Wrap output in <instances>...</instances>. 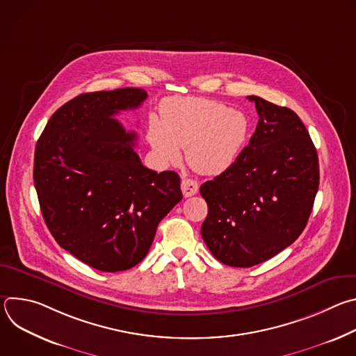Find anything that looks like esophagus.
Wrapping results in <instances>:
<instances>
[{"mask_svg":"<svg viewBox=\"0 0 356 356\" xmlns=\"http://www.w3.org/2000/svg\"><path fill=\"white\" fill-rule=\"evenodd\" d=\"M181 191L184 197H191L198 191V183L193 179H183L181 180Z\"/></svg>","mask_w":356,"mask_h":356,"instance_id":"34e87169","label":"esophagus"}]
</instances>
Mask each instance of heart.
<instances>
[{
  "label": "heart",
  "mask_w": 356,
  "mask_h": 356,
  "mask_svg": "<svg viewBox=\"0 0 356 356\" xmlns=\"http://www.w3.org/2000/svg\"><path fill=\"white\" fill-rule=\"evenodd\" d=\"M249 134L243 113L228 108L220 101L195 97L168 99L161 121L149 120L147 140L156 161L177 163L180 147H186L188 165L204 175H220L241 156Z\"/></svg>",
  "instance_id": "heart-1"
}]
</instances>
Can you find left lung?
I'll return each mask as SVG.
<instances>
[{
	"mask_svg": "<svg viewBox=\"0 0 356 356\" xmlns=\"http://www.w3.org/2000/svg\"><path fill=\"white\" fill-rule=\"evenodd\" d=\"M259 121L238 161L202 183L209 214L201 236L216 259L234 268L262 264L306 227L320 184L316 146L298 115L250 95Z\"/></svg>",
	"mask_w": 356,
	"mask_h": 356,
	"instance_id": "left-lung-1",
	"label": "left lung"
}]
</instances>
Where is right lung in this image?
Segmentation results:
<instances>
[{"mask_svg":"<svg viewBox=\"0 0 356 356\" xmlns=\"http://www.w3.org/2000/svg\"><path fill=\"white\" fill-rule=\"evenodd\" d=\"M146 97L134 87L80 94L50 117L36 143L33 183L50 234L101 272L138 265L183 197L179 175L145 168L136 134L114 118Z\"/></svg>","mask_w":356,"mask_h":356,"instance_id":"1","label":"right lung"}]
</instances>
